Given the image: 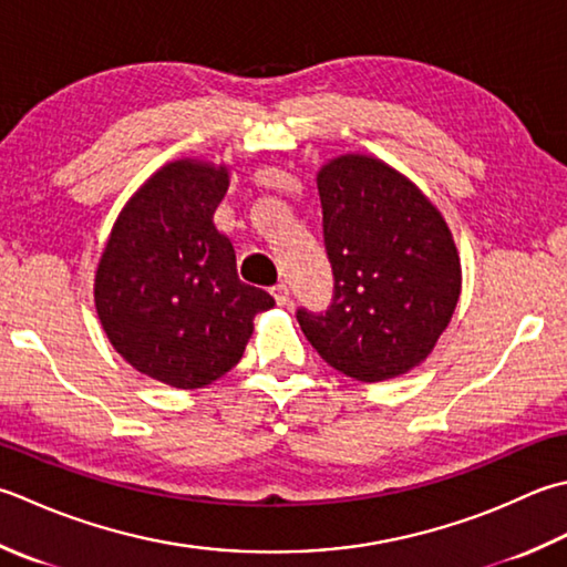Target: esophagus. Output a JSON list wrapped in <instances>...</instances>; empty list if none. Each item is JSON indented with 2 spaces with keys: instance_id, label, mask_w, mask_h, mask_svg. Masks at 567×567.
<instances>
[{
  "instance_id": "34e87169",
  "label": "esophagus",
  "mask_w": 567,
  "mask_h": 567,
  "mask_svg": "<svg viewBox=\"0 0 567 567\" xmlns=\"http://www.w3.org/2000/svg\"><path fill=\"white\" fill-rule=\"evenodd\" d=\"M272 297H275L277 305L285 307L287 302H290V287H287L285 282H282V285H275V287H272Z\"/></svg>"
}]
</instances>
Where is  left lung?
Listing matches in <instances>:
<instances>
[{
  "label": "left lung",
  "mask_w": 567,
  "mask_h": 567,
  "mask_svg": "<svg viewBox=\"0 0 567 567\" xmlns=\"http://www.w3.org/2000/svg\"><path fill=\"white\" fill-rule=\"evenodd\" d=\"M317 186L334 297L321 315L297 309L299 327L349 379L403 375L430 357L457 307L450 226L408 176L365 154L331 159Z\"/></svg>",
  "instance_id": "1"
}]
</instances>
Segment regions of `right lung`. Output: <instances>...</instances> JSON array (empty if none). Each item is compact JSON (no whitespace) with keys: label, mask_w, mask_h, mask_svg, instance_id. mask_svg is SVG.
Wrapping results in <instances>:
<instances>
[{"label":"right lung","mask_w":567,"mask_h":567,"mask_svg":"<svg viewBox=\"0 0 567 567\" xmlns=\"http://www.w3.org/2000/svg\"><path fill=\"white\" fill-rule=\"evenodd\" d=\"M228 166L164 164L120 210L95 272V309L132 369L204 388L246 351L252 319L275 299L238 280L236 250L214 224Z\"/></svg>","instance_id":"add662e5"}]
</instances>
